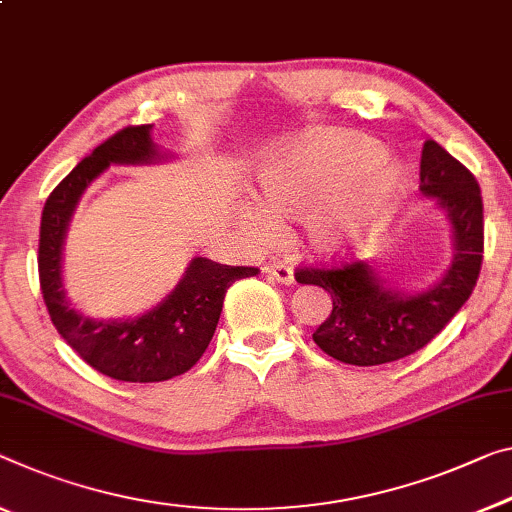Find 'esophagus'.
I'll return each mask as SVG.
<instances>
[{
    "mask_svg": "<svg viewBox=\"0 0 512 512\" xmlns=\"http://www.w3.org/2000/svg\"><path fill=\"white\" fill-rule=\"evenodd\" d=\"M265 272L270 274V277L274 279V281H279V283H283V286H290V283H295V272H293V267L290 265H286V263H270L265 267Z\"/></svg>",
    "mask_w": 512,
    "mask_h": 512,
    "instance_id": "34e87169",
    "label": "esophagus"
}]
</instances>
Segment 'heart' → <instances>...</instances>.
Masks as SVG:
<instances>
[{"instance_id":"heart-1","label":"heart","mask_w":512,"mask_h":512,"mask_svg":"<svg viewBox=\"0 0 512 512\" xmlns=\"http://www.w3.org/2000/svg\"><path fill=\"white\" fill-rule=\"evenodd\" d=\"M410 176L375 139L316 128L279 148L258 171V201L240 206V226L256 245L277 238L274 215L302 219L320 256H343L377 238L403 206Z\"/></svg>"}]
</instances>
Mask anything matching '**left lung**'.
Wrapping results in <instances>:
<instances>
[{
  "instance_id": "left-lung-1",
  "label": "left lung",
  "mask_w": 512,
  "mask_h": 512,
  "mask_svg": "<svg viewBox=\"0 0 512 512\" xmlns=\"http://www.w3.org/2000/svg\"><path fill=\"white\" fill-rule=\"evenodd\" d=\"M426 199L444 212L451 229V263L432 286L405 293L371 263L297 270L295 279L332 297V313L313 332L322 352L350 366H380L414 355L462 309L483 261L481 187L467 167L428 139L421 153Z\"/></svg>"
}]
</instances>
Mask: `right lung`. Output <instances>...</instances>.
Wrapping results in <instances>:
<instances>
[{
	"mask_svg": "<svg viewBox=\"0 0 512 512\" xmlns=\"http://www.w3.org/2000/svg\"><path fill=\"white\" fill-rule=\"evenodd\" d=\"M153 141V125H130L77 164L47 196L38 242V277L50 318L86 364L121 382H164L183 375L206 352L224 295L256 267H233L194 256L169 295L130 318L98 320L77 311L64 288V242L73 212L93 180L109 167H146L171 160Z\"/></svg>",
	"mask_w": 512,
	"mask_h": 512,
	"instance_id": "obj_1",
	"label": "right lung"
}]
</instances>
